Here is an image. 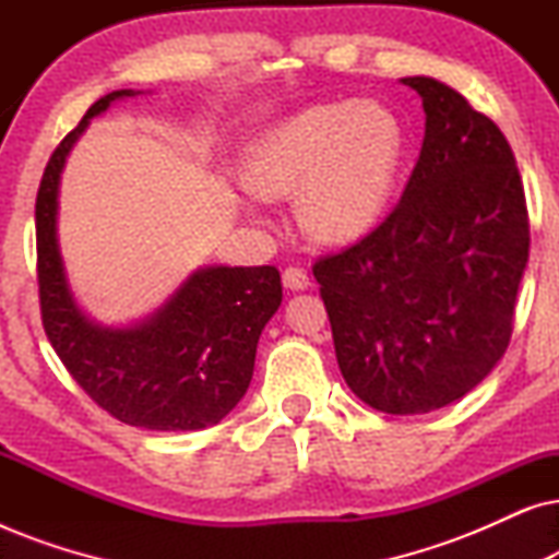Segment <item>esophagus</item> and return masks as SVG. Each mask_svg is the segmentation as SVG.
<instances>
[{
  "label": "esophagus",
  "mask_w": 559,
  "mask_h": 559,
  "mask_svg": "<svg viewBox=\"0 0 559 559\" xmlns=\"http://www.w3.org/2000/svg\"><path fill=\"white\" fill-rule=\"evenodd\" d=\"M282 282H285L287 289H295V293H300V289L310 287L308 272L300 270V266H287V270L282 272Z\"/></svg>",
  "instance_id": "obj_1"
}]
</instances>
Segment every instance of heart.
<instances>
[{
    "label": "heart",
    "mask_w": 559,
    "mask_h": 559,
    "mask_svg": "<svg viewBox=\"0 0 559 559\" xmlns=\"http://www.w3.org/2000/svg\"><path fill=\"white\" fill-rule=\"evenodd\" d=\"M404 132L377 102H331L282 119L249 144L243 180L259 198L297 195L300 226L318 241H356L392 201ZM257 216L254 205H247Z\"/></svg>",
    "instance_id": "obj_1"
}]
</instances>
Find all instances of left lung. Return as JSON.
Returning <instances> with one entry per match:
<instances>
[{"label": "left lung", "instance_id": "obj_1", "mask_svg": "<svg viewBox=\"0 0 559 559\" xmlns=\"http://www.w3.org/2000/svg\"><path fill=\"white\" fill-rule=\"evenodd\" d=\"M402 83L425 109L407 188L312 274L350 392L386 415H423L468 394L507 350L530 216L501 129L445 83Z\"/></svg>", "mask_w": 559, "mask_h": 559}]
</instances>
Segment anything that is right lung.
Instances as JSON below:
<instances>
[{"label": "right lung", "mask_w": 559, "mask_h": 559, "mask_svg": "<svg viewBox=\"0 0 559 559\" xmlns=\"http://www.w3.org/2000/svg\"><path fill=\"white\" fill-rule=\"evenodd\" d=\"M136 91H111L58 144L35 201L43 328L68 373L98 407L144 430H203L247 394L257 343L282 302L277 266H205L147 320L104 328L68 287L58 247V188L88 121Z\"/></svg>", "instance_id": "right-lung-1"}]
</instances>
